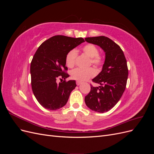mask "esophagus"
Listing matches in <instances>:
<instances>
[{
    "instance_id": "34e87169",
    "label": "esophagus",
    "mask_w": 154,
    "mask_h": 154,
    "mask_svg": "<svg viewBox=\"0 0 154 154\" xmlns=\"http://www.w3.org/2000/svg\"><path fill=\"white\" fill-rule=\"evenodd\" d=\"M76 83V85H80L81 84V83H82L81 82H79V81H77Z\"/></svg>"
}]
</instances>
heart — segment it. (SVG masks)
<instances>
[{
    "label": "heart",
    "mask_w": 154,
    "mask_h": 154,
    "mask_svg": "<svg viewBox=\"0 0 154 154\" xmlns=\"http://www.w3.org/2000/svg\"><path fill=\"white\" fill-rule=\"evenodd\" d=\"M82 51L83 54L90 58V63L94 67H98L103 63V58L99 54V50L94 44H88L85 45L82 48ZM77 55V51L75 49H72L69 51L66 57V63L69 67L71 68L74 66ZM96 73L95 69L92 67L86 69L77 68L72 71L71 76L73 80L83 82L94 76Z\"/></svg>",
    "instance_id": "1"
}]
</instances>
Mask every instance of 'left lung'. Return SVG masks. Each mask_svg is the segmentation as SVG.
<instances>
[{"instance_id": "obj_1", "label": "left lung", "mask_w": 154, "mask_h": 154, "mask_svg": "<svg viewBox=\"0 0 154 154\" xmlns=\"http://www.w3.org/2000/svg\"><path fill=\"white\" fill-rule=\"evenodd\" d=\"M87 42L99 45L105 53V60L101 72L92 79L100 86H91L85 97L86 105L97 112L110 110L118 103L125 90L128 70L122 49L114 41L104 36L88 37Z\"/></svg>"}]
</instances>
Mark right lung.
I'll return each mask as SVG.
<instances>
[{
	"label": "right lung",
	"instance_id": "1",
	"mask_svg": "<svg viewBox=\"0 0 154 154\" xmlns=\"http://www.w3.org/2000/svg\"><path fill=\"white\" fill-rule=\"evenodd\" d=\"M83 42L82 38L56 35L36 50L30 67L31 87L36 99L45 109L55 110L66 105L76 84L75 80H66L69 76L66 57L69 51ZM58 79L64 80L57 84Z\"/></svg>",
	"mask_w": 154,
	"mask_h": 154
}]
</instances>
